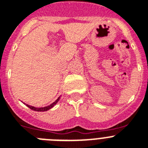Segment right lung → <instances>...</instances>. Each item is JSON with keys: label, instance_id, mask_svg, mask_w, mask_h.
Here are the masks:
<instances>
[{"label": "right lung", "instance_id": "obj_1", "mask_svg": "<svg viewBox=\"0 0 148 148\" xmlns=\"http://www.w3.org/2000/svg\"><path fill=\"white\" fill-rule=\"evenodd\" d=\"M59 99H60V97H58V99H56V101H54L53 103H52L50 105H48V106H47V107H44V108H35V107H32V106L28 105V104H27V106L29 108H30L31 110H32L38 111V112H44V111L49 110V109H51L52 108H53V107H54V106L56 105V104H57V102H58V101H59Z\"/></svg>", "mask_w": 148, "mask_h": 148}]
</instances>
